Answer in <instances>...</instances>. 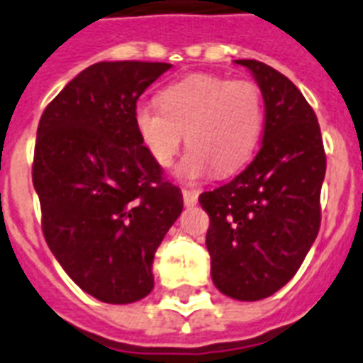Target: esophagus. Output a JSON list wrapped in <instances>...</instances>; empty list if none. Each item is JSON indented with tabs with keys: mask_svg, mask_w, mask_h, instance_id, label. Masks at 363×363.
<instances>
[{
	"mask_svg": "<svg viewBox=\"0 0 363 363\" xmlns=\"http://www.w3.org/2000/svg\"><path fill=\"white\" fill-rule=\"evenodd\" d=\"M184 202L185 206H196L198 202V191H193V189H184Z\"/></svg>",
	"mask_w": 363,
	"mask_h": 363,
	"instance_id": "1",
	"label": "esophagus"
}]
</instances>
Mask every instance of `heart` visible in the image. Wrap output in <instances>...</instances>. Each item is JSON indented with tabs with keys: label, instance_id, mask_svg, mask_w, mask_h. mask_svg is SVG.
Masks as SVG:
<instances>
[{
	"label": "heart",
	"instance_id": "obj_1",
	"mask_svg": "<svg viewBox=\"0 0 363 363\" xmlns=\"http://www.w3.org/2000/svg\"><path fill=\"white\" fill-rule=\"evenodd\" d=\"M264 123L261 89L247 80L194 73L161 89L160 106L139 104L134 125L154 161L169 167L187 139L178 176L231 174L252 157Z\"/></svg>",
	"mask_w": 363,
	"mask_h": 363
}]
</instances>
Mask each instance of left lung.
Returning <instances> with one entry per match:
<instances>
[{"instance_id": "8db88e82", "label": "left lung", "mask_w": 363, "mask_h": 363, "mask_svg": "<svg viewBox=\"0 0 363 363\" xmlns=\"http://www.w3.org/2000/svg\"><path fill=\"white\" fill-rule=\"evenodd\" d=\"M235 64L252 71L264 99L261 150L198 202L211 220L206 244L215 286L259 301L296 275L318 237L327 157L318 117L292 80L259 60Z\"/></svg>"}]
</instances>
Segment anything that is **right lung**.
I'll use <instances>...</instances> for the list:
<instances>
[{"label":"right lung","instance_id":"obj_1","mask_svg":"<svg viewBox=\"0 0 363 363\" xmlns=\"http://www.w3.org/2000/svg\"><path fill=\"white\" fill-rule=\"evenodd\" d=\"M170 64L99 62L43 110L33 184L52 255L86 294L126 305L154 288L152 262L184 209L134 125L138 99Z\"/></svg>","mask_w":363,"mask_h":363}]
</instances>
